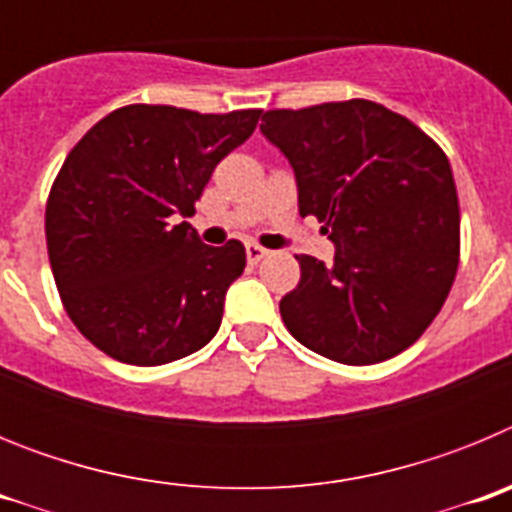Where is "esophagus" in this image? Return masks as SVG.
<instances>
[{
	"label": "esophagus",
	"mask_w": 512,
	"mask_h": 512,
	"mask_svg": "<svg viewBox=\"0 0 512 512\" xmlns=\"http://www.w3.org/2000/svg\"><path fill=\"white\" fill-rule=\"evenodd\" d=\"M266 253H269V251H266V248H261L259 243H248V246H246V259H248V264H259V261L264 259Z\"/></svg>",
	"instance_id": "esophagus-1"
}]
</instances>
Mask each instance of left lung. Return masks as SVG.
Returning a JSON list of instances; mask_svg holds the SVG:
<instances>
[{
	"mask_svg": "<svg viewBox=\"0 0 512 512\" xmlns=\"http://www.w3.org/2000/svg\"><path fill=\"white\" fill-rule=\"evenodd\" d=\"M261 133L295 169L300 215L318 217L336 243L333 266L295 256L300 284L279 302L289 333L351 366L413 346L459 266V197L446 153L369 99L269 110Z\"/></svg>",
	"mask_w": 512,
	"mask_h": 512,
	"instance_id": "left-lung-1",
	"label": "left lung"
}]
</instances>
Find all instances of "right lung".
Masks as SVG:
<instances>
[{
	"label": "right lung",
	"mask_w": 512,
	"mask_h": 512,
	"mask_svg": "<svg viewBox=\"0 0 512 512\" xmlns=\"http://www.w3.org/2000/svg\"><path fill=\"white\" fill-rule=\"evenodd\" d=\"M259 117L128 104L71 148L48 194L45 241L63 310L99 351L161 366L215 336L246 248L205 246L179 217L194 215L215 166Z\"/></svg>",
	"instance_id": "right-lung-1"
}]
</instances>
